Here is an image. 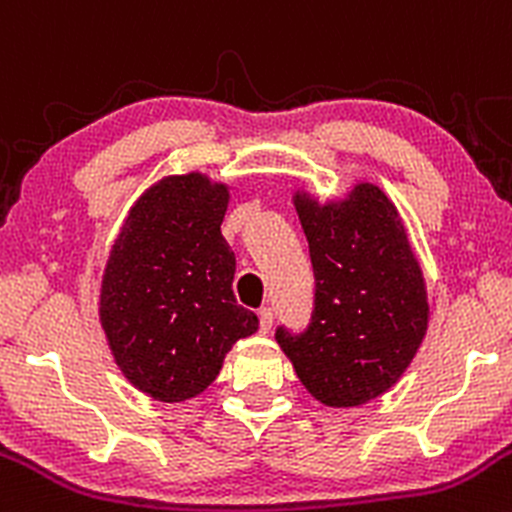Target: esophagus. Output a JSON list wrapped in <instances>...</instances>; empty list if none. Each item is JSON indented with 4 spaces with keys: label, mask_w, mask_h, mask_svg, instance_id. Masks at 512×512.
Listing matches in <instances>:
<instances>
[{
    "label": "esophagus",
    "mask_w": 512,
    "mask_h": 512,
    "mask_svg": "<svg viewBox=\"0 0 512 512\" xmlns=\"http://www.w3.org/2000/svg\"><path fill=\"white\" fill-rule=\"evenodd\" d=\"M272 321H274V314H272L270 306H265V309H260V331H262V333H270Z\"/></svg>",
    "instance_id": "1"
}]
</instances>
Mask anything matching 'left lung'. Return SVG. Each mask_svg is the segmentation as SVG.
<instances>
[{"label": "left lung", "instance_id": "obj_1", "mask_svg": "<svg viewBox=\"0 0 512 512\" xmlns=\"http://www.w3.org/2000/svg\"><path fill=\"white\" fill-rule=\"evenodd\" d=\"M309 240L316 297L311 326L277 328L301 385L326 407H360L410 368L429 324L427 282L395 203L360 181L343 198L292 196Z\"/></svg>", "mask_w": 512, "mask_h": 512}]
</instances>
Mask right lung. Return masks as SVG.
Instances as JSON below:
<instances>
[{"label":"right lung","mask_w":512,"mask_h":512,"mask_svg":"<svg viewBox=\"0 0 512 512\" xmlns=\"http://www.w3.org/2000/svg\"><path fill=\"white\" fill-rule=\"evenodd\" d=\"M228 184L201 171L164 176L127 211L100 284V324L122 375L159 402L218 378L257 316L235 301V252L220 233Z\"/></svg>","instance_id":"right-lung-1"}]
</instances>
